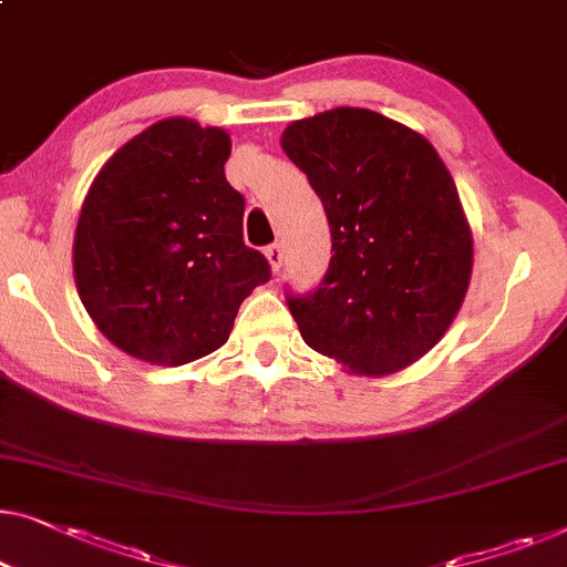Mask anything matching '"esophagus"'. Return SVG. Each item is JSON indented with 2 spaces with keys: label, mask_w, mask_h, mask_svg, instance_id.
Masks as SVG:
<instances>
[{
  "label": "esophagus",
  "mask_w": 567,
  "mask_h": 567,
  "mask_svg": "<svg viewBox=\"0 0 567 567\" xmlns=\"http://www.w3.org/2000/svg\"><path fill=\"white\" fill-rule=\"evenodd\" d=\"M266 256H268V260H270V268H274L276 274H278V270L284 268V260H286V250H284V245H281V243L268 245Z\"/></svg>",
  "instance_id": "34e87169"
}]
</instances>
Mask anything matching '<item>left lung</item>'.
<instances>
[{"instance_id":"1","label":"left lung","mask_w":567,"mask_h":567,"mask_svg":"<svg viewBox=\"0 0 567 567\" xmlns=\"http://www.w3.org/2000/svg\"><path fill=\"white\" fill-rule=\"evenodd\" d=\"M281 145L332 235L322 284L286 291L303 342L355 373L401 371L437 344L471 281L453 176L422 135L360 106L293 122Z\"/></svg>"}]
</instances>
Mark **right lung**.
I'll use <instances>...</instances> for the list:
<instances>
[{
	"label": "right lung",
	"instance_id": "1",
	"mask_svg": "<svg viewBox=\"0 0 567 567\" xmlns=\"http://www.w3.org/2000/svg\"><path fill=\"white\" fill-rule=\"evenodd\" d=\"M229 135L192 120L155 122L89 188L73 274L110 342L155 365L225 344L243 299L266 284L264 252L243 243L245 199L225 178Z\"/></svg>",
	"mask_w": 567,
	"mask_h": 567
}]
</instances>
